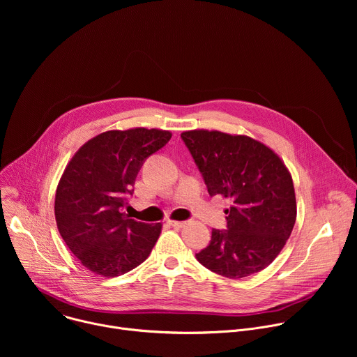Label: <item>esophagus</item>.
<instances>
[{"instance_id":"esophagus-1","label":"esophagus","mask_w":357,"mask_h":357,"mask_svg":"<svg viewBox=\"0 0 357 357\" xmlns=\"http://www.w3.org/2000/svg\"><path fill=\"white\" fill-rule=\"evenodd\" d=\"M168 223H169L172 227H178V229H179V227H183L186 222H181V220H169Z\"/></svg>"}]
</instances>
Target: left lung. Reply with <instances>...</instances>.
<instances>
[{
  "label": "left lung",
  "instance_id": "left-lung-1",
  "mask_svg": "<svg viewBox=\"0 0 357 357\" xmlns=\"http://www.w3.org/2000/svg\"><path fill=\"white\" fill-rule=\"evenodd\" d=\"M211 196L233 199L227 229L212 230L197 261L226 278H243L268 267L291 236L296 220L292 176L266 144L248 135L216 130L181 134Z\"/></svg>",
  "mask_w": 357,
  "mask_h": 357
}]
</instances>
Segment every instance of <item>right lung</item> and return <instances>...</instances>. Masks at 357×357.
<instances>
[{
	"label": "right lung",
	"instance_id": "1",
	"mask_svg": "<svg viewBox=\"0 0 357 357\" xmlns=\"http://www.w3.org/2000/svg\"><path fill=\"white\" fill-rule=\"evenodd\" d=\"M171 137L158 128L110 130L84 142L66 165L55 195L56 225L91 273L123 275L145 261L155 245L162 225L137 222L121 211L142 162Z\"/></svg>",
	"mask_w": 357,
	"mask_h": 357
}]
</instances>
